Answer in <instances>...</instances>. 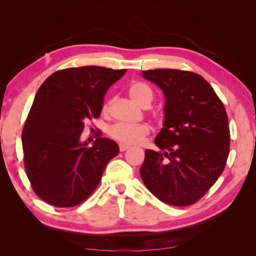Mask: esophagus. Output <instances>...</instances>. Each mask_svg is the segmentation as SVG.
I'll return each instance as SVG.
<instances>
[{"mask_svg":"<svg viewBox=\"0 0 256 256\" xmlns=\"http://www.w3.org/2000/svg\"><path fill=\"white\" fill-rule=\"evenodd\" d=\"M129 148H130V146H128V145H125V144H120V152L128 150Z\"/></svg>","mask_w":256,"mask_h":256,"instance_id":"34e87169","label":"esophagus"}]
</instances>
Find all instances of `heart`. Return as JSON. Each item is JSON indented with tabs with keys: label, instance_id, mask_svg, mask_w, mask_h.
I'll return each instance as SVG.
<instances>
[{
	"label": "heart",
	"instance_id": "heart-1",
	"mask_svg": "<svg viewBox=\"0 0 256 256\" xmlns=\"http://www.w3.org/2000/svg\"><path fill=\"white\" fill-rule=\"evenodd\" d=\"M129 97L136 104L142 108L150 106L152 102V90L147 85L140 81H134L129 84L127 88ZM112 100L109 99L102 106V113L106 114L110 111ZM150 134V126L147 124H138V125H124L116 124L109 130V136L113 140L128 146H134L142 144L146 136Z\"/></svg>",
	"mask_w": 256,
	"mask_h": 256
}]
</instances>
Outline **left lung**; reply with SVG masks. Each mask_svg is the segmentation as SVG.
Segmentation results:
<instances>
[{"instance_id":"left-lung-1","label":"left lung","mask_w":256,"mask_h":256,"mask_svg":"<svg viewBox=\"0 0 256 256\" xmlns=\"http://www.w3.org/2000/svg\"><path fill=\"white\" fill-rule=\"evenodd\" d=\"M145 79L166 96L160 150H145L141 177L152 194L172 206L196 203L222 174L230 154L228 118L202 76L178 69H150Z\"/></svg>"}]
</instances>
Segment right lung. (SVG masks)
I'll list each match as a JSON object with an SVG mask.
<instances>
[{"label":"right lung","mask_w":256,"mask_h":256,"mask_svg":"<svg viewBox=\"0 0 256 256\" xmlns=\"http://www.w3.org/2000/svg\"><path fill=\"white\" fill-rule=\"evenodd\" d=\"M127 69L83 66L49 76L37 90L22 130L23 161L30 186L46 203L74 207L98 187L120 152L111 138L80 142L84 122L98 118L104 98Z\"/></svg>","instance_id":"add662e5"}]
</instances>
